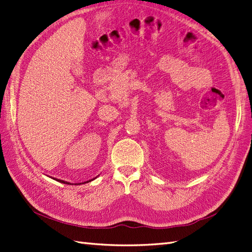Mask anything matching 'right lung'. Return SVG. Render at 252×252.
<instances>
[{"instance_id":"add662e5","label":"right lung","mask_w":252,"mask_h":252,"mask_svg":"<svg viewBox=\"0 0 252 252\" xmlns=\"http://www.w3.org/2000/svg\"><path fill=\"white\" fill-rule=\"evenodd\" d=\"M96 178V177H95ZM94 178V179H95ZM54 180H56V181H59V182H61V183H63V184H70L69 182H66V181H63V180H59V179H54ZM94 180V179H93ZM93 180H89V181H87V182H84V183H88V182H90V181H93ZM81 184V183H80Z\"/></svg>"}]
</instances>
